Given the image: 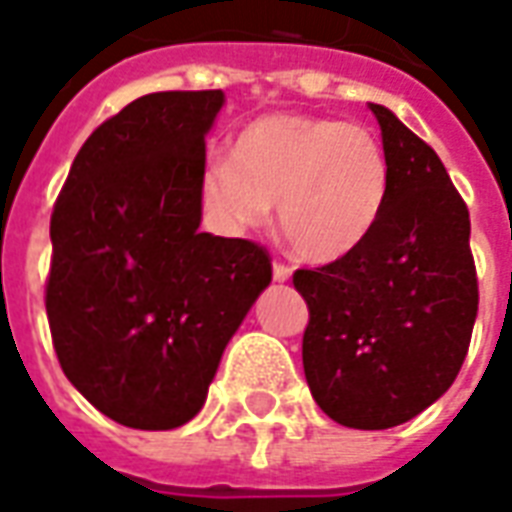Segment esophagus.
Segmentation results:
<instances>
[{
	"label": "esophagus",
	"instance_id": "esophagus-1",
	"mask_svg": "<svg viewBox=\"0 0 512 512\" xmlns=\"http://www.w3.org/2000/svg\"><path fill=\"white\" fill-rule=\"evenodd\" d=\"M271 277H274V282H288L291 280V268L285 266V263H274L271 266Z\"/></svg>",
	"mask_w": 512,
	"mask_h": 512
}]
</instances>
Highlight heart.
Listing matches in <instances>:
<instances>
[{
  "label": "heart",
  "mask_w": 512,
  "mask_h": 512,
  "mask_svg": "<svg viewBox=\"0 0 512 512\" xmlns=\"http://www.w3.org/2000/svg\"><path fill=\"white\" fill-rule=\"evenodd\" d=\"M391 188L385 146L363 124L310 113L260 116L213 160L199 196L227 232L263 227L277 202V227L307 263L343 260L371 238Z\"/></svg>",
  "instance_id": "obj_1"
}]
</instances>
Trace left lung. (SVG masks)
Listing matches in <instances>:
<instances>
[{"label": "left lung", "mask_w": 512, "mask_h": 512, "mask_svg": "<svg viewBox=\"0 0 512 512\" xmlns=\"http://www.w3.org/2000/svg\"><path fill=\"white\" fill-rule=\"evenodd\" d=\"M391 163L377 230L343 260L299 268L310 321L302 363L318 407L343 427L388 430L455 382L477 318L468 207L432 152L371 105Z\"/></svg>", "instance_id": "left-lung-1"}]
</instances>
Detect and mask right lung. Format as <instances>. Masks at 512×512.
<instances>
[{
	"label": "right lung",
	"mask_w": 512,
	"mask_h": 512,
	"mask_svg": "<svg viewBox=\"0 0 512 512\" xmlns=\"http://www.w3.org/2000/svg\"><path fill=\"white\" fill-rule=\"evenodd\" d=\"M221 91H163L99 124L49 235L46 316L63 374L107 418L174 430L202 410L227 343L271 282L263 246L199 232Z\"/></svg>",
	"instance_id": "right-lung-1"
}]
</instances>
